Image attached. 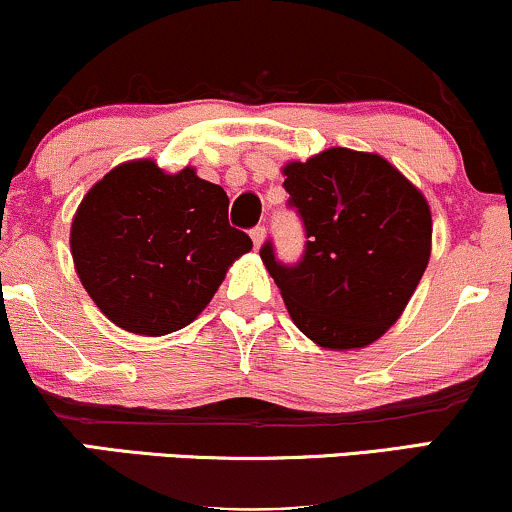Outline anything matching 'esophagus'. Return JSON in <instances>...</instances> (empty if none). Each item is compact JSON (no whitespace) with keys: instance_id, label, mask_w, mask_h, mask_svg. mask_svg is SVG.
I'll list each match as a JSON object with an SVG mask.
<instances>
[{"instance_id":"esophagus-1","label":"esophagus","mask_w":512,"mask_h":512,"mask_svg":"<svg viewBox=\"0 0 512 512\" xmlns=\"http://www.w3.org/2000/svg\"><path fill=\"white\" fill-rule=\"evenodd\" d=\"M264 233H267L264 226H255V229H250V238H252V243H255V248H260V245H262Z\"/></svg>"}]
</instances>
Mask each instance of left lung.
I'll return each mask as SVG.
<instances>
[{
	"label": "left lung",
	"instance_id": "obj_1",
	"mask_svg": "<svg viewBox=\"0 0 512 512\" xmlns=\"http://www.w3.org/2000/svg\"><path fill=\"white\" fill-rule=\"evenodd\" d=\"M288 207L305 229L298 262L260 255L295 326L322 348L369 346L396 324L429 252L432 214L420 190L379 155L331 147L283 169Z\"/></svg>",
	"mask_w": 512,
	"mask_h": 512
}]
</instances>
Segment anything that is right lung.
<instances>
[{
    "instance_id": "obj_1",
    "label": "right lung",
    "mask_w": 512,
    "mask_h": 512,
    "mask_svg": "<svg viewBox=\"0 0 512 512\" xmlns=\"http://www.w3.org/2000/svg\"><path fill=\"white\" fill-rule=\"evenodd\" d=\"M252 248L229 224L224 188L150 159L109 171L71 226L76 272L97 307L131 334L164 336L205 310L226 269Z\"/></svg>"
}]
</instances>
